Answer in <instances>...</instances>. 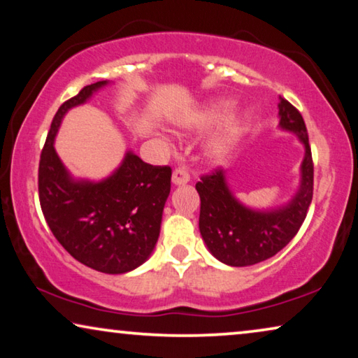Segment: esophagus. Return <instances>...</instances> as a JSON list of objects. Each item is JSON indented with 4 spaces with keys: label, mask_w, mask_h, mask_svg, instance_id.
Wrapping results in <instances>:
<instances>
[{
    "label": "esophagus",
    "mask_w": 358,
    "mask_h": 358,
    "mask_svg": "<svg viewBox=\"0 0 358 358\" xmlns=\"http://www.w3.org/2000/svg\"><path fill=\"white\" fill-rule=\"evenodd\" d=\"M189 180H190V176L184 168L174 169V173H173V184L174 185H184V184H187Z\"/></svg>",
    "instance_id": "esophagus-1"
}]
</instances>
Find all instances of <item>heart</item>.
<instances>
[{
  "mask_svg": "<svg viewBox=\"0 0 358 358\" xmlns=\"http://www.w3.org/2000/svg\"><path fill=\"white\" fill-rule=\"evenodd\" d=\"M232 108V101L229 100H216L208 105L201 106L200 110H195L190 115L179 119V127L185 131H199V129H206L211 124H215L221 116H224ZM247 117L242 115L232 116L231 119L222 124L217 131L211 136L205 143V155L211 162H221L222 158L227 157V153L236 147L239 142L242 134L245 132Z\"/></svg>",
  "mask_w": 358,
  "mask_h": 358,
  "instance_id": "heart-1",
  "label": "heart"
}]
</instances>
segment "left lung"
<instances>
[{"label": "left lung", "instance_id": "obj_1", "mask_svg": "<svg viewBox=\"0 0 358 358\" xmlns=\"http://www.w3.org/2000/svg\"><path fill=\"white\" fill-rule=\"evenodd\" d=\"M279 127L299 137L305 148L300 184L287 203L255 210L239 201L222 169L203 176L195 189L200 195V234L211 255L229 266H250L282 250L297 234L313 196V162L303 117L279 96Z\"/></svg>", "mask_w": 358, "mask_h": 358}]
</instances>
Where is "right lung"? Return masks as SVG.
<instances>
[{"mask_svg": "<svg viewBox=\"0 0 358 358\" xmlns=\"http://www.w3.org/2000/svg\"><path fill=\"white\" fill-rule=\"evenodd\" d=\"M108 84L87 85L59 106L41 150L38 196L51 232L77 262L106 274H122L147 262L157 245L171 168L152 166L129 150L108 178L95 182L72 178L55 150L66 113Z\"/></svg>", "mask_w": 358, "mask_h": 358, "instance_id": "add662e5", "label": "right lung"}]
</instances>
